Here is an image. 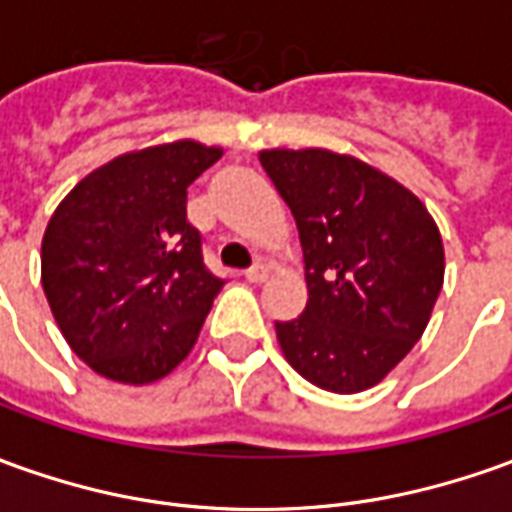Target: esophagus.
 Listing matches in <instances>:
<instances>
[{
    "instance_id": "34e87169",
    "label": "esophagus",
    "mask_w": 512,
    "mask_h": 512,
    "mask_svg": "<svg viewBox=\"0 0 512 512\" xmlns=\"http://www.w3.org/2000/svg\"><path fill=\"white\" fill-rule=\"evenodd\" d=\"M245 278L253 281V284H262V281L270 278V267H267V264H253L248 273H245Z\"/></svg>"
}]
</instances>
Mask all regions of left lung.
<instances>
[{
	"label": "left lung",
	"mask_w": 512,
	"mask_h": 512,
	"mask_svg": "<svg viewBox=\"0 0 512 512\" xmlns=\"http://www.w3.org/2000/svg\"><path fill=\"white\" fill-rule=\"evenodd\" d=\"M301 231L309 301L276 323L284 359L329 393L379 384L421 340L443 287V239L396 178L323 147L262 150Z\"/></svg>",
	"instance_id": "1"
}]
</instances>
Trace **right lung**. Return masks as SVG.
I'll return each mask as SVG.
<instances>
[{"instance_id": "obj_1", "label": "right lung", "mask_w": 512, "mask_h": 512, "mask_svg": "<svg viewBox=\"0 0 512 512\" xmlns=\"http://www.w3.org/2000/svg\"><path fill=\"white\" fill-rule=\"evenodd\" d=\"M220 155L195 139L116 155L49 217L41 287L52 317L111 382H158L195 348L225 281L203 264L186 186Z\"/></svg>"}]
</instances>
